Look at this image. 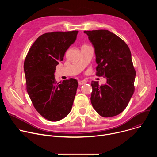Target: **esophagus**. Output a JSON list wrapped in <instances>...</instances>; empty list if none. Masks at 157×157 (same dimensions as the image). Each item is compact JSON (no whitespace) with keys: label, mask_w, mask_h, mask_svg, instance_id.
<instances>
[{"label":"esophagus","mask_w":157,"mask_h":157,"mask_svg":"<svg viewBox=\"0 0 157 157\" xmlns=\"http://www.w3.org/2000/svg\"><path fill=\"white\" fill-rule=\"evenodd\" d=\"M86 82H87V81H86V80H82V81H79V85L81 86V85H82V84H86Z\"/></svg>","instance_id":"34e87169"}]
</instances>
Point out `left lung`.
Masks as SVG:
<instances>
[{
	"instance_id": "1",
	"label": "left lung",
	"mask_w": 157,
	"mask_h": 157,
	"mask_svg": "<svg viewBox=\"0 0 157 157\" xmlns=\"http://www.w3.org/2000/svg\"><path fill=\"white\" fill-rule=\"evenodd\" d=\"M96 55V76L106 78L99 86L92 81L91 102L97 113L104 117L116 116L127 106L134 92L136 70L127 44L107 30L84 31Z\"/></svg>"
}]
</instances>
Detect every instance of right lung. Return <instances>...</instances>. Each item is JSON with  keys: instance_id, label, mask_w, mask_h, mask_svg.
<instances>
[{"instance_id": "obj_1", "label": "right lung", "mask_w": 157, "mask_h": 157, "mask_svg": "<svg viewBox=\"0 0 157 157\" xmlns=\"http://www.w3.org/2000/svg\"><path fill=\"white\" fill-rule=\"evenodd\" d=\"M78 31L48 32L40 36L30 48L24 61L27 90L38 113L50 121L68 115L78 86L75 79L57 82L56 66L76 41Z\"/></svg>"}]
</instances>
